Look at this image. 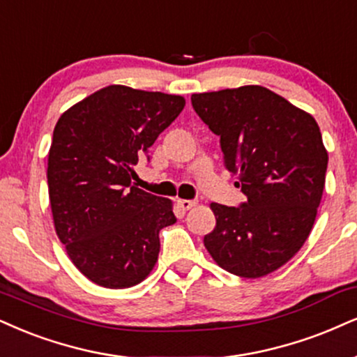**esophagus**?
<instances>
[{
    "instance_id": "1",
    "label": "esophagus",
    "mask_w": 357,
    "mask_h": 357,
    "mask_svg": "<svg viewBox=\"0 0 357 357\" xmlns=\"http://www.w3.org/2000/svg\"><path fill=\"white\" fill-rule=\"evenodd\" d=\"M177 205L183 210V212H187V210H190L192 206L197 205V202L195 200H182V199H180V200H177Z\"/></svg>"
}]
</instances>
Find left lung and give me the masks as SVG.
<instances>
[{
	"label": "left lung",
	"mask_w": 357,
	"mask_h": 357,
	"mask_svg": "<svg viewBox=\"0 0 357 357\" xmlns=\"http://www.w3.org/2000/svg\"><path fill=\"white\" fill-rule=\"evenodd\" d=\"M192 105L246 195L240 206L210 205L217 225L205 248L241 278L270 275L300 252L318 213L328 169L318 122L261 86L192 94Z\"/></svg>",
	"instance_id": "8db88e82"
}]
</instances>
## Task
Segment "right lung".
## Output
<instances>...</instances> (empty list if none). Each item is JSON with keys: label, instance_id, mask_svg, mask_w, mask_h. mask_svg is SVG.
I'll list each match as a JSON object with an SVG mask.
<instances>
[{"label": "right lung", "instance_id": "right-lung-1", "mask_svg": "<svg viewBox=\"0 0 357 357\" xmlns=\"http://www.w3.org/2000/svg\"><path fill=\"white\" fill-rule=\"evenodd\" d=\"M182 96L107 86L59 117L47 157L54 228L87 280L121 289L155 266L172 202L132 183L134 165L182 112Z\"/></svg>", "mask_w": 357, "mask_h": 357}]
</instances>
